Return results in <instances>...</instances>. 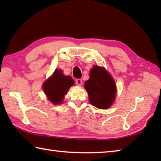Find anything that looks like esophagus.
Wrapping results in <instances>:
<instances>
[{"label": "esophagus", "mask_w": 161, "mask_h": 161, "mask_svg": "<svg viewBox=\"0 0 161 161\" xmlns=\"http://www.w3.org/2000/svg\"><path fill=\"white\" fill-rule=\"evenodd\" d=\"M76 84L79 86H81V84H82V80H81V79H77V80H76Z\"/></svg>", "instance_id": "34e87169"}]
</instances>
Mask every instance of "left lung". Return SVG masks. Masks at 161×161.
<instances>
[{
    "label": "left lung",
    "mask_w": 161,
    "mask_h": 161,
    "mask_svg": "<svg viewBox=\"0 0 161 161\" xmlns=\"http://www.w3.org/2000/svg\"><path fill=\"white\" fill-rule=\"evenodd\" d=\"M89 102L100 109H107L114 103L116 86L113 77L104 67L94 65L90 70V77L84 82Z\"/></svg>",
    "instance_id": "1"
}]
</instances>
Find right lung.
Masks as SVG:
<instances>
[{
  "instance_id": "add662e5",
  "label": "right lung",
  "mask_w": 161,
  "mask_h": 161,
  "mask_svg": "<svg viewBox=\"0 0 161 161\" xmlns=\"http://www.w3.org/2000/svg\"><path fill=\"white\" fill-rule=\"evenodd\" d=\"M75 84L70 76H64L62 69H55L53 75L42 84L43 91L53 104L62 103L68 90Z\"/></svg>"
}]
</instances>
